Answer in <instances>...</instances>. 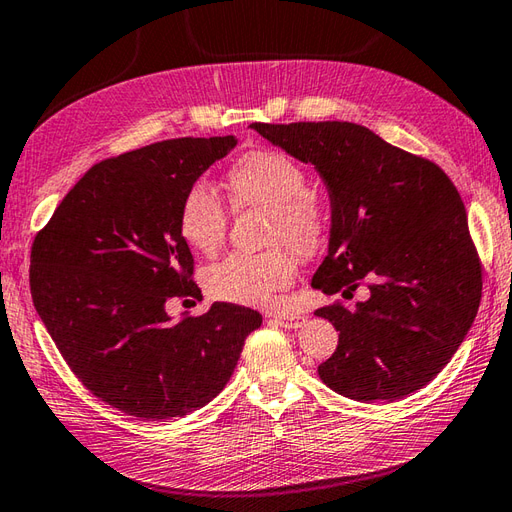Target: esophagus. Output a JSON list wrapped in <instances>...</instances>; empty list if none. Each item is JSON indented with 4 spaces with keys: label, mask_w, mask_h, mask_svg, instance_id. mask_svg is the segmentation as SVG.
<instances>
[{
    "label": "esophagus",
    "mask_w": 512,
    "mask_h": 512,
    "mask_svg": "<svg viewBox=\"0 0 512 512\" xmlns=\"http://www.w3.org/2000/svg\"><path fill=\"white\" fill-rule=\"evenodd\" d=\"M270 318L285 329H299L305 323V316H301V314H272Z\"/></svg>",
    "instance_id": "34e87169"
}]
</instances>
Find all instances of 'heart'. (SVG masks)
I'll return each instance as SVG.
<instances>
[{"instance_id": "obj_1", "label": "heart", "mask_w": 512, "mask_h": 512, "mask_svg": "<svg viewBox=\"0 0 512 512\" xmlns=\"http://www.w3.org/2000/svg\"><path fill=\"white\" fill-rule=\"evenodd\" d=\"M227 187L237 205L268 209L264 253H233L205 272L207 292L218 301L270 305L275 294L290 288L299 255H314L327 233V211L312 192L303 165L277 150H251L227 172ZM178 233L196 253L218 251L227 235V207L213 187L196 181L178 205Z\"/></svg>"}]
</instances>
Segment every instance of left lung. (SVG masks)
Here are the masks:
<instances>
[{"instance_id": "obj_1", "label": "left lung", "mask_w": 512, "mask_h": 512, "mask_svg": "<svg viewBox=\"0 0 512 512\" xmlns=\"http://www.w3.org/2000/svg\"><path fill=\"white\" fill-rule=\"evenodd\" d=\"M323 176L331 198L329 253L312 288L334 303L338 347L323 382L355 401H395L430 384L465 340L482 299V264L451 178L430 159L351 122L251 124Z\"/></svg>"}]
</instances>
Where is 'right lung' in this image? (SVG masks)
Returning <instances> with one entry per match:
<instances>
[{
    "instance_id": "right-lung-1",
    "label": "right lung",
    "mask_w": 512,
    "mask_h": 512,
    "mask_svg": "<svg viewBox=\"0 0 512 512\" xmlns=\"http://www.w3.org/2000/svg\"><path fill=\"white\" fill-rule=\"evenodd\" d=\"M237 139L181 137L104 159L69 189L30 253L34 307L82 386L130 417H185L227 386L261 314L202 299L178 233L185 189Z\"/></svg>"
}]
</instances>
